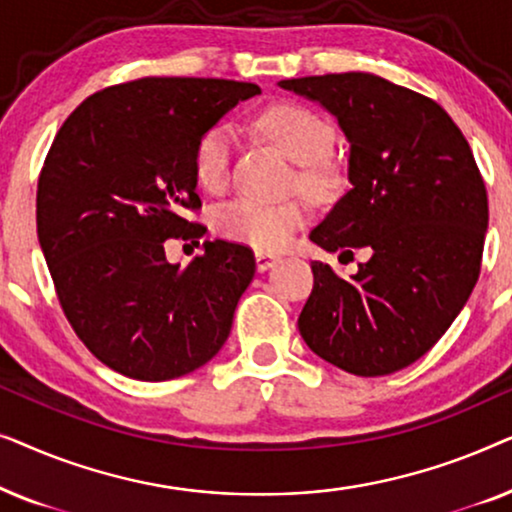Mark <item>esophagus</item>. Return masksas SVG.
Masks as SVG:
<instances>
[{"label": "esophagus", "mask_w": 512, "mask_h": 512, "mask_svg": "<svg viewBox=\"0 0 512 512\" xmlns=\"http://www.w3.org/2000/svg\"><path fill=\"white\" fill-rule=\"evenodd\" d=\"M277 261H279V258L275 254H265V251H256V268L261 270V272L270 270Z\"/></svg>", "instance_id": "34e87169"}]
</instances>
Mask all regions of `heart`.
<instances>
[{
	"label": "heart",
	"mask_w": 512,
	"mask_h": 512,
	"mask_svg": "<svg viewBox=\"0 0 512 512\" xmlns=\"http://www.w3.org/2000/svg\"><path fill=\"white\" fill-rule=\"evenodd\" d=\"M258 130L272 139L293 163L300 165L298 184L307 191H324L328 186L326 158L333 149L335 130L319 111L296 102H282L265 109L256 118ZM235 156V132L226 123H216L198 137L193 149L195 181L209 193H221L230 181ZM307 209L300 200L263 202L237 198L214 214V230L233 242L256 251H279L291 235L303 228Z\"/></svg>",
	"instance_id": "b5f03b06"
}]
</instances>
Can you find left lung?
I'll return each mask as SVG.
<instances>
[{"mask_svg":"<svg viewBox=\"0 0 512 512\" xmlns=\"http://www.w3.org/2000/svg\"><path fill=\"white\" fill-rule=\"evenodd\" d=\"M279 86L324 104L349 139L352 186L312 242L342 256L370 251L349 279L312 263L300 335L352 375L396 373L443 338L480 277L489 207L471 146L438 102L382 76H303Z\"/></svg>","mask_w":512,"mask_h":512,"instance_id":"1","label":"left lung"}]
</instances>
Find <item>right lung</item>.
I'll list each match as a JSON object with an SVG mask.
<instances>
[{
    "label": "right lung",
    "mask_w": 512,
    "mask_h": 512,
    "mask_svg": "<svg viewBox=\"0 0 512 512\" xmlns=\"http://www.w3.org/2000/svg\"><path fill=\"white\" fill-rule=\"evenodd\" d=\"M256 83L144 76L86 97L55 135L37 186V235L69 326L132 380H174L228 340L256 272L247 244L205 242L186 268L167 240H198L193 149Z\"/></svg>",
    "instance_id": "1"
}]
</instances>
